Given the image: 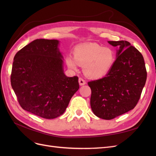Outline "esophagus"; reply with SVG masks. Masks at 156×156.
Returning a JSON list of instances; mask_svg holds the SVG:
<instances>
[{"instance_id":"esophagus-1","label":"esophagus","mask_w":156,"mask_h":156,"mask_svg":"<svg viewBox=\"0 0 156 156\" xmlns=\"http://www.w3.org/2000/svg\"><path fill=\"white\" fill-rule=\"evenodd\" d=\"M79 83L81 86H83V85H84V84H86V81H84V80L82 78H79Z\"/></svg>"}]
</instances>
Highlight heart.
Listing matches in <instances>:
<instances>
[{
    "mask_svg": "<svg viewBox=\"0 0 156 156\" xmlns=\"http://www.w3.org/2000/svg\"><path fill=\"white\" fill-rule=\"evenodd\" d=\"M115 62L114 51L96 44L79 45L73 49V57L68 56L66 58V64L69 69L76 71L78 65L83 66L84 75L92 79L105 77Z\"/></svg>",
    "mask_w": 156,
    "mask_h": 156,
    "instance_id": "obj_1",
    "label": "heart"
}]
</instances>
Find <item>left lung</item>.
<instances>
[{
    "mask_svg": "<svg viewBox=\"0 0 156 156\" xmlns=\"http://www.w3.org/2000/svg\"><path fill=\"white\" fill-rule=\"evenodd\" d=\"M118 47L113 67L102 79L88 82L90 106L94 114L111 120L129 111L137 104L145 85L147 73L144 58L127 41H108Z\"/></svg>",
    "mask_w": 156,
    "mask_h": 156,
    "instance_id": "obj_1",
    "label": "left lung"
}]
</instances>
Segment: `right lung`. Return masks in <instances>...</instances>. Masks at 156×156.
I'll list each match as a JSON object with an SVG mask.
<instances>
[{
	"mask_svg": "<svg viewBox=\"0 0 156 156\" xmlns=\"http://www.w3.org/2000/svg\"><path fill=\"white\" fill-rule=\"evenodd\" d=\"M57 40L37 39L14 56L12 87L23 109L46 119L62 115L79 88L64 73Z\"/></svg>",
	"mask_w": 156,
	"mask_h": 156,
	"instance_id": "obj_1",
	"label": "right lung"
}]
</instances>
